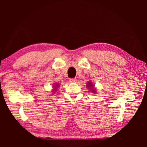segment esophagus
I'll return each mask as SVG.
<instances>
[{
  "label": "esophagus",
  "instance_id": "34e87169",
  "mask_svg": "<svg viewBox=\"0 0 147 147\" xmlns=\"http://www.w3.org/2000/svg\"><path fill=\"white\" fill-rule=\"evenodd\" d=\"M69 82L71 83H76L77 82V80L76 78H70L69 79Z\"/></svg>",
  "mask_w": 147,
  "mask_h": 147
}]
</instances>
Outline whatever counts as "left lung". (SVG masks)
I'll use <instances>...</instances> for the list:
<instances>
[{
    "mask_svg": "<svg viewBox=\"0 0 147 147\" xmlns=\"http://www.w3.org/2000/svg\"><path fill=\"white\" fill-rule=\"evenodd\" d=\"M87 87L88 88H89L90 90L93 93H95L96 92V89L94 88V85H92V84L91 82H88L87 84Z\"/></svg>",
    "mask_w": 147,
    "mask_h": 147,
    "instance_id": "1",
    "label": "left lung"
}]
</instances>
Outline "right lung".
I'll list each match as a JSON object with an SVG mask.
<instances>
[{"instance_id": "add662e5", "label": "right lung", "mask_w": 147, "mask_h": 147, "mask_svg": "<svg viewBox=\"0 0 147 147\" xmlns=\"http://www.w3.org/2000/svg\"><path fill=\"white\" fill-rule=\"evenodd\" d=\"M58 87H59V85H58V84H55L54 86H53V88H54L55 89H53V91H56Z\"/></svg>"}]
</instances>
